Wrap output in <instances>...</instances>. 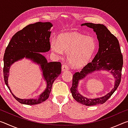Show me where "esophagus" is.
<instances>
[{
  "mask_svg": "<svg viewBox=\"0 0 128 128\" xmlns=\"http://www.w3.org/2000/svg\"><path fill=\"white\" fill-rule=\"evenodd\" d=\"M62 71H66V70H68L69 69V67L66 64H64L62 65Z\"/></svg>",
  "mask_w": 128,
  "mask_h": 128,
  "instance_id": "esophagus-1",
  "label": "esophagus"
}]
</instances>
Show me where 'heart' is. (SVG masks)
<instances>
[{
  "instance_id": "heart-1",
  "label": "heart",
  "mask_w": 128,
  "mask_h": 128,
  "mask_svg": "<svg viewBox=\"0 0 128 128\" xmlns=\"http://www.w3.org/2000/svg\"><path fill=\"white\" fill-rule=\"evenodd\" d=\"M52 51L60 56L63 51L66 52V58L72 66L80 67L89 61L96 48L94 38L78 33H67L58 37V40L51 42Z\"/></svg>"
}]
</instances>
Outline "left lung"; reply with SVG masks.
<instances>
[{"instance_id":"left-lung-1","label":"left lung","mask_w":128,"mask_h":128,"mask_svg":"<svg viewBox=\"0 0 128 128\" xmlns=\"http://www.w3.org/2000/svg\"><path fill=\"white\" fill-rule=\"evenodd\" d=\"M81 26H86L94 29L99 40V50L92 62L86 64L80 72H76L73 74L70 92L73 98L82 104L90 106L103 104L114 94L121 82L123 57L120 44L117 38L104 25L85 23ZM101 69L110 70L113 74L116 79L114 88L108 94L101 98L88 99L82 96L77 91L79 80L83 79L89 73Z\"/></svg>"}]
</instances>
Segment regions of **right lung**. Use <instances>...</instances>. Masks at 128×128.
<instances>
[{
    "instance_id": "add662e5",
    "label": "right lung",
    "mask_w": 128,
    "mask_h": 128,
    "mask_svg": "<svg viewBox=\"0 0 128 128\" xmlns=\"http://www.w3.org/2000/svg\"><path fill=\"white\" fill-rule=\"evenodd\" d=\"M50 22H38L28 25L13 36L4 55L3 76L4 82L10 92L20 103L34 105L43 102L48 98L54 82L61 73L60 62H49L40 52L48 51L51 48L50 37ZM24 57L30 58L40 64L43 71V75L47 82L46 90L36 100H21L12 94L8 84L9 69L11 65L17 60Z\"/></svg>"
}]
</instances>
